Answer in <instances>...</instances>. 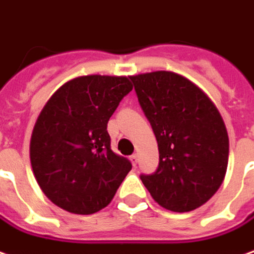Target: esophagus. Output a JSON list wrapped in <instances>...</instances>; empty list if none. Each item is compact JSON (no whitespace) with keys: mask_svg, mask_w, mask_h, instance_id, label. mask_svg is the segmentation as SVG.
Here are the masks:
<instances>
[{"mask_svg":"<svg viewBox=\"0 0 254 254\" xmlns=\"http://www.w3.org/2000/svg\"><path fill=\"white\" fill-rule=\"evenodd\" d=\"M130 161H131V163L134 165V166H137V162H138V156H137V154L131 155Z\"/></svg>","mask_w":254,"mask_h":254,"instance_id":"obj_1","label":"esophagus"}]
</instances>
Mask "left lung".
I'll use <instances>...</instances> for the list:
<instances>
[{
    "mask_svg": "<svg viewBox=\"0 0 254 254\" xmlns=\"http://www.w3.org/2000/svg\"><path fill=\"white\" fill-rule=\"evenodd\" d=\"M139 106L154 130L159 165L141 180L161 207L193 211L222 185L229 138L218 109L185 76L155 71L130 76Z\"/></svg>",
    "mask_w": 254,
    "mask_h": 254,
    "instance_id": "left-lung-1",
    "label": "left lung"
}]
</instances>
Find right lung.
Here are the masks:
<instances>
[{"instance_id": "add662e5", "label": "right lung", "mask_w": 254, "mask_h": 254, "mask_svg": "<svg viewBox=\"0 0 254 254\" xmlns=\"http://www.w3.org/2000/svg\"><path fill=\"white\" fill-rule=\"evenodd\" d=\"M131 89L127 76H78L44 105L30 138V163L57 207L89 215L113 200L131 162L112 151L107 122Z\"/></svg>"}]
</instances>
